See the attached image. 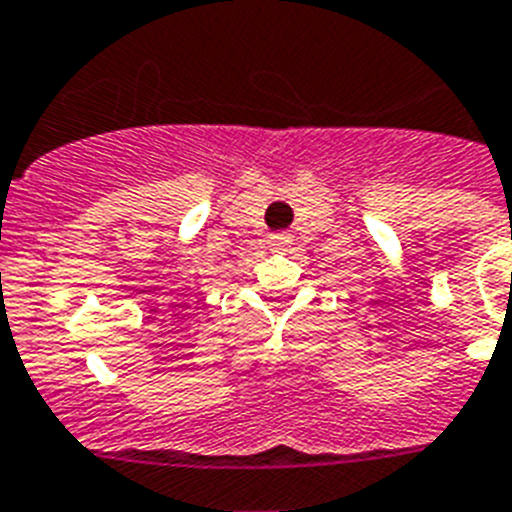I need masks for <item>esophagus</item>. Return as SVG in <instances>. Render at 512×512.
Segmentation results:
<instances>
[{
    "label": "esophagus",
    "instance_id": "1",
    "mask_svg": "<svg viewBox=\"0 0 512 512\" xmlns=\"http://www.w3.org/2000/svg\"><path fill=\"white\" fill-rule=\"evenodd\" d=\"M269 246H272V251H285V248L290 246V238H287L285 232H277V235L269 238Z\"/></svg>",
    "mask_w": 512,
    "mask_h": 512
}]
</instances>
